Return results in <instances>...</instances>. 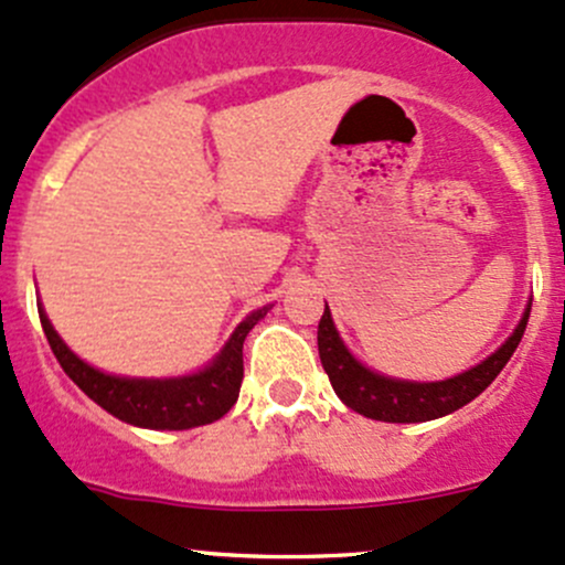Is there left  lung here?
Segmentation results:
<instances>
[{
	"mask_svg": "<svg viewBox=\"0 0 565 565\" xmlns=\"http://www.w3.org/2000/svg\"><path fill=\"white\" fill-rule=\"evenodd\" d=\"M527 315H531V307L525 309L523 320H520L512 337L469 372L445 382H404L382 377V374H374L372 369L361 366L339 339L329 307H326L323 318L318 323L320 363L329 374L333 393L358 415L385 423H426L466 406L499 377L501 369L507 366V361L518 350L520 339H523Z\"/></svg>",
	"mask_w": 565,
	"mask_h": 565,
	"instance_id": "obj_1",
	"label": "left lung"
}]
</instances>
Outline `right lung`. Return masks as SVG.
Listing matches in <instances>:
<instances>
[{
	"instance_id": "1",
	"label": "right lung",
	"mask_w": 565,
	"mask_h": 565,
	"mask_svg": "<svg viewBox=\"0 0 565 565\" xmlns=\"http://www.w3.org/2000/svg\"><path fill=\"white\" fill-rule=\"evenodd\" d=\"M269 307H260L247 315L223 348V353L212 361L204 372L178 380H126L99 372L88 366L53 331L51 320L40 307V323L45 331L53 355L62 363L66 377L75 382L88 398H94L102 409H107L118 420L139 428L153 430H185L221 420L239 398L242 377V344L247 331L258 323Z\"/></svg>"
}]
</instances>
